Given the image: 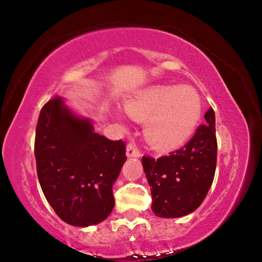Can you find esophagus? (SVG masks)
I'll return each instance as SVG.
<instances>
[{
    "label": "esophagus",
    "mask_w": 262,
    "mask_h": 262,
    "mask_svg": "<svg viewBox=\"0 0 262 262\" xmlns=\"http://www.w3.org/2000/svg\"><path fill=\"white\" fill-rule=\"evenodd\" d=\"M126 155L127 157H139L141 156V150L134 143H130V144H127Z\"/></svg>",
    "instance_id": "obj_1"
}]
</instances>
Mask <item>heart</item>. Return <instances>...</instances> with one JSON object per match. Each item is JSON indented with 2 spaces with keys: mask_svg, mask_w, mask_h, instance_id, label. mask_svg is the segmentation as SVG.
<instances>
[{
  "mask_svg": "<svg viewBox=\"0 0 262 262\" xmlns=\"http://www.w3.org/2000/svg\"><path fill=\"white\" fill-rule=\"evenodd\" d=\"M125 111L137 121H146L144 135L159 150H174L194 134L202 118L203 101L189 87L154 85L125 103Z\"/></svg>",
  "mask_w": 262,
  "mask_h": 262,
  "instance_id": "obj_1",
  "label": "heart"
}]
</instances>
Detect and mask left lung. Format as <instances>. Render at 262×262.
<instances>
[{"instance_id":"obj_1","label":"left lung","mask_w":262,"mask_h":262,"mask_svg":"<svg viewBox=\"0 0 262 262\" xmlns=\"http://www.w3.org/2000/svg\"><path fill=\"white\" fill-rule=\"evenodd\" d=\"M205 124L182 148L155 160L143 156L145 177L151 187V209L156 216L177 218L198 209L212 185L217 163L214 111L205 113Z\"/></svg>"}]
</instances>
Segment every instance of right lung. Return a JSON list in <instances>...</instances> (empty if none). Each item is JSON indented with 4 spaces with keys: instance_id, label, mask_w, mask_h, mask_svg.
<instances>
[{
    "instance_id": "right-lung-1",
    "label": "right lung",
    "mask_w": 262,
    "mask_h": 262,
    "mask_svg": "<svg viewBox=\"0 0 262 262\" xmlns=\"http://www.w3.org/2000/svg\"><path fill=\"white\" fill-rule=\"evenodd\" d=\"M125 152V142L96 134L59 96L42 106L34 141L37 174L46 200L66 223L88 227L110 216Z\"/></svg>"
}]
</instances>
